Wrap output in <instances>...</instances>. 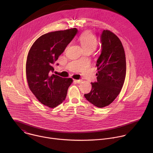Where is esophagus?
I'll return each instance as SVG.
<instances>
[{
	"instance_id": "1",
	"label": "esophagus",
	"mask_w": 153,
	"mask_h": 153,
	"mask_svg": "<svg viewBox=\"0 0 153 153\" xmlns=\"http://www.w3.org/2000/svg\"><path fill=\"white\" fill-rule=\"evenodd\" d=\"M74 81L75 82H76V83H81V82L82 81L81 79H79V80H74Z\"/></svg>"
}]
</instances>
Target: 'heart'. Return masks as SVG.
<instances>
[{"instance_id":"1","label":"heart","mask_w":153,"mask_h":153,"mask_svg":"<svg viewBox=\"0 0 153 153\" xmlns=\"http://www.w3.org/2000/svg\"><path fill=\"white\" fill-rule=\"evenodd\" d=\"M79 39L83 51L91 50L93 51L97 44L96 37L88 32L82 33Z\"/></svg>"}]
</instances>
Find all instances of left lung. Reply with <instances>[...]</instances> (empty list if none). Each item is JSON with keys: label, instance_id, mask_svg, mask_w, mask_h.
Instances as JSON below:
<instances>
[{"label": "left lung", "instance_id": "1", "mask_svg": "<svg viewBox=\"0 0 153 153\" xmlns=\"http://www.w3.org/2000/svg\"><path fill=\"white\" fill-rule=\"evenodd\" d=\"M101 54L97 60V82L86 99L94 106L103 108L111 103L120 92L126 76V58L122 43L109 30L100 35Z\"/></svg>", "mask_w": 153, "mask_h": 153}]
</instances>
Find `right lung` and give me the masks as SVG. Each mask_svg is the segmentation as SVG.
I'll return each mask as SVG.
<instances>
[{"label": "right lung", "mask_w": 153, "mask_h": 153, "mask_svg": "<svg viewBox=\"0 0 153 153\" xmlns=\"http://www.w3.org/2000/svg\"><path fill=\"white\" fill-rule=\"evenodd\" d=\"M77 32L73 28L45 34L35 41L29 51L26 65L28 86L38 100L50 108L65 100L73 82L71 78L53 74V65Z\"/></svg>", "instance_id": "add662e5"}]
</instances>
